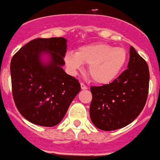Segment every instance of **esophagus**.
Returning <instances> with one entry per match:
<instances>
[{
  "label": "esophagus",
  "mask_w": 160,
  "mask_h": 160,
  "mask_svg": "<svg viewBox=\"0 0 160 160\" xmlns=\"http://www.w3.org/2000/svg\"><path fill=\"white\" fill-rule=\"evenodd\" d=\"M80 87H81V90H87L88 89V87L85 84H83V83H80Z\"/></svg>",
  "instance_id": "obj_1"
}]
</instances>
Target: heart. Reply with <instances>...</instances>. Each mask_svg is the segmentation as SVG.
<instances>
[{
  "instance_id": "heart-1",
  "label": "heart",
  "mask_w": 160,
  "mask_h": 160,
  "mask_svg": "<svg viewBox=\"0 0 160 160\" xmlns=\"http://www.w3.org/2000/svg\"><path fill=\"white\" fill-rule=\"evenodd\" d=\"M128 53L125 48L107 43H94L78 48L75 53H67L65 65L72 75H76L83 64H89V75L95 82L108 84L118 77L125 66Z\"/></svg>"
}]
</instances>
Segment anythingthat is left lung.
<instances>
[{
  "instance_id": "obj_1",
  "label": "left lung",
  "mask_w": 160,
  "mask_h": 160,
  "mask_svg": "<svg viewBox=\"0 0 160 160\" xmlns=\"http://www.w3.org/2000/svg\"><path fill=\"white\" fill-rule=\"evenodd\" d=\"M128 69L118 79L102 86H91V122L97 128L112 131L133 122L145 106L149 70L146 61L130 47Z\"/></svg>"
}]
</instances>
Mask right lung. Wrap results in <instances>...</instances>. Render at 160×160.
<instances>
[{"instance_id": "right-lung-1", "label": "right lung", "mask_w": 160, "mask_h": 160, "mask_svg": "<svg viewBox=\"0 0 160 160\" xmlns=\"http://www.w3.org/2000/svg\"><path fill=\"white\" fill-rule=\"evenodd\" d=\"M66 49L64 38H36L12 57L10 69L16 107L35 125L59 123L80 92L79 81L62 68Z\"/></svg>"}]
</instances>
